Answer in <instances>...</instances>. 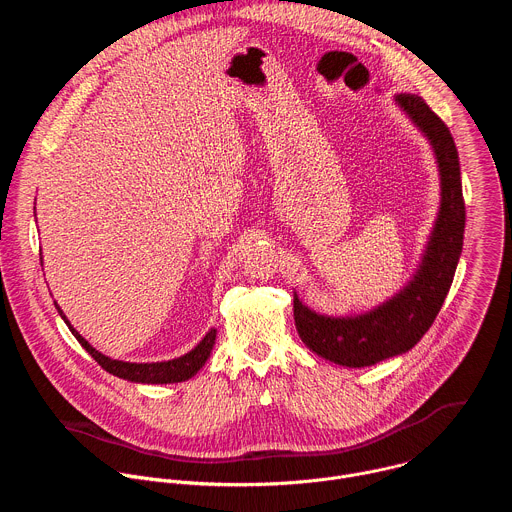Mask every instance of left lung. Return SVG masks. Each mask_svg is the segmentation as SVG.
I'll list each match as a JSON object with an SVG mask.
<instances>
[{
    "label": "left lung",
    "instance_id": "left-lung-1",
    "mask_svg": "<svg viewBox=\"0 0 512 512\" xmlns=\"http://www.w3.org/2000/svg\"><path fill=\"white\" fill-rule=\"evenodd\" d=\"M395 103L427 137L442 186L440 212L413 279L391 300L358 316L316 314L294 294V318L302 342L318 356L350 369L403 354L423 338L442 310L464 245L466 206L454 137L421 97L401 93Z\"/></svg>",
    "mask_w": 512,
    "mask_h": 512
}]
</instances>
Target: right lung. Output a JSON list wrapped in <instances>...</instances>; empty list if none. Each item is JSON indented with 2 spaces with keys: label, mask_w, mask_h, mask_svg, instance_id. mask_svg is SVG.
Returning <instances> with one entry per match:
<instances>
[{
  "label": "right lung",
  "mask_w": 512,
  "mask_h": 512,
  "mask_svg": "<svg viewBox=\"0 0 512 512\" xmlns=\"http://www.w3.org/2000/svg\"><path fill=\"white\" fill-rule=\"evenodd\" d=\"M40 261H42V257H40ZM54 306H56L60 318L70 328L72 336L79 340V344L101 364V367L107 373H111V375H115L119 379L131 381V383L166 385V383H182V381L192 379L204 367V362L208 360V356L212 352V346H214V340H216V330L210 328L206 332V336L190 352H186L184 356L172 358V360H162V362H123V360H113V358L101 354L97 348H93L75 328L70 326V322L66 320V316L62 314V310L58 308L56 302H54Z\"/></svg>",
  "instance_id": "obj_1"
}]
</instances>
